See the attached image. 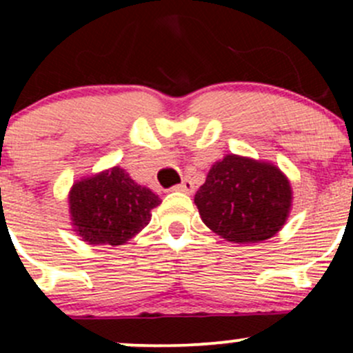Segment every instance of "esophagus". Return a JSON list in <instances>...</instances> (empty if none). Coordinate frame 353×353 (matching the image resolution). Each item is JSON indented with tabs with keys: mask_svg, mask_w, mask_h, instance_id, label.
I'll use <instances>...</instances> for the list:
<instances>
[{
	"mask_svg": "<svg viewBox=\"0 0 353 353\" xmlns=\"http://www.w3.org/2000/svg\"><path fill=\"white\" fill-rule=\"evenodd\" d=\"M192 189H194V184L189 179H184L181 184L174 185V190H179V192H185V194L192 192Z\"/></svg>",
	"mask_w": 353,
	"mask_h": 353,
	"instance_id": "1",
	"label": "esophagus"
}]
</instances>
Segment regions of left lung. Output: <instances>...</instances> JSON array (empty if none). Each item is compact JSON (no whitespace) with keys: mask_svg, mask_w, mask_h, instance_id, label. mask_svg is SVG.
I'll return each mask as SVG.
<instances>
[{"mask_svg":"<svg viewBox=\"0 0 353 353\" xmlns=\"http://www.w3.org/2000/svg\"><path fill=\"white\" fill-rule=\"evenodd\" d=\"M194 202L209 229L229 242L252 244L282 229L292 190L275 165L230 154L212 165Z\"/></svg>","mask_w":353,"mask_h":353,"instance_id":"left-lung-1","label":"left lung"}]
</instances>
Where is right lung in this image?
Returning <instances> with one entry per match:
<instances>
[{
	"label": "right lung",
	"instance_id": "add662e5",
	"mask_svg": "<svg viewBox=\"0 0 353 353\" xmlns=\"http://www.w3.org/2000/svg\"><path fill=\"white\" fill-rule=\"evenodd\" d=\"M161 199L136 184L124 169L112 168L79 181L70 192L74 230L89 244L123 245L151 221Z\"/></svg>",
	"mask_w": 353,
	"mask_h": 353
}]
</instances>
